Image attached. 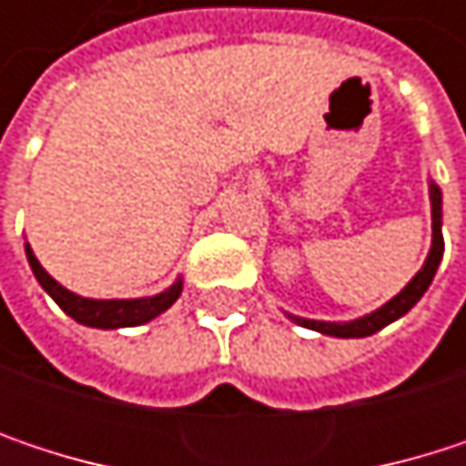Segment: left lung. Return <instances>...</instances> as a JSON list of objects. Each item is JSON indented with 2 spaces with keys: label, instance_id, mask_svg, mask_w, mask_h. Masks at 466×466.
I'll return each instance as SVG.
<instances>
[{
  "label": "left lung",
  "instance_id": "8db88e82",
  "mask_svg": "<svg viewBox=\"0 0 466 466\" xmlns=\"http://www.w3.org/2000/svg\"><path fill=\"white\" fill-rule=\"evenodd\" d=\"M429 202H431V248L426 253L423 267L397 297H391L378 310H372V313H367L361 319H353V321H316V319H302V316H291V313H286V316L294 324L321 331V334H329V337H370V334L380 331L383 326L394 324L397 319H402L426 294V289L431 286L434 272H437V267L442 261V191H440V186L434 180H429Z\"/></svg>",
  "mask_w": 466,
  "mask_h": 466
}]
</instances>
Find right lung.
<instances>
[{"label":"right lung","instance_id":"right-lung-1","mask_svg":"<svg viewBox=\"0 0 466 466\" xmlns=\"http://www.w3.org/2000/svg\"><path fill=\"white\" fill-rule=\"evenodd\" d=\"M26 258L29 267L37 278V283L46 289V294L77 324L94 326V329H124V326H142L153 321L156 316H161L164 310H169L180 291H183V278H177L169 289H164L161 294L153 297H137V299H91V297H80L69 289H64L58 280H53L43 269V264L37 261L32 245L26 242Z\"/></svg>","mask_w":466,"mask_h":466}]
</instances>
